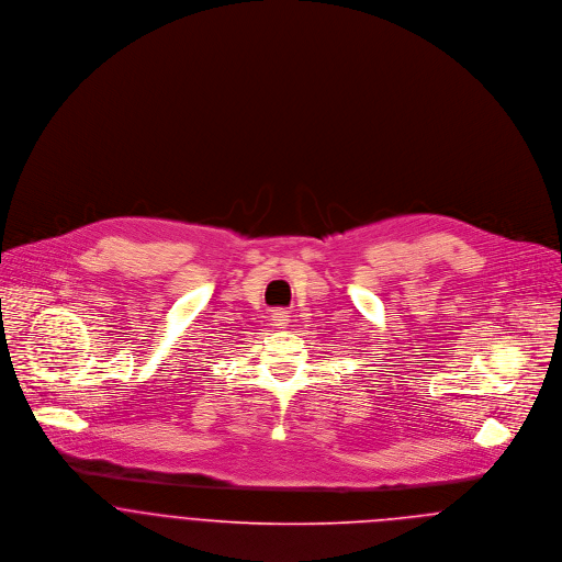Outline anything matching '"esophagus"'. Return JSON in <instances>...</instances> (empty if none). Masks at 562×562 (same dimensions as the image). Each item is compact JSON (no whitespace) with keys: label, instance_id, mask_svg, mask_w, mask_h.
Wrapping results in <instances>:
<instances>
[{"label":"esophagus","instance_id":"obj_1","mask_svg":"<svg viewBox=\"0 0 562 562\" xmlns=\"http://www.w3.org/2000/svg\"><path fill=\"white\" fill-rule=\"evenodd\" d=\"M272 322L277 328H288L290 326V314L285 310H274L272 312Z\"/></svg>","mask_w":562,"mask_h":562}]
</instances>
